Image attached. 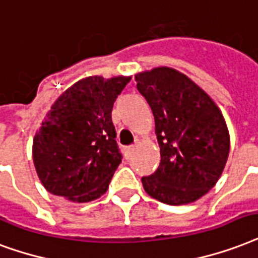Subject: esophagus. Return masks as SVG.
<instances>
[{
	"label": "esophagus",
	"mask_w": 258,
	"mask_h": 258,
	"mask_svg": "<svg viewBox=\"0 0 258 258\" xmlns=\"http://www.w3.org/2000/svg\"><path fill=\"white\" fill-rule=\"evenodd\" d=\"M134 150H135V146H127V147H125V149H124V155H125V158H127V160H128L130 157L133 155Z\"/></svg>",
	"instance_id": "34e87169"
}]
</instances>
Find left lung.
I'll list each match as a JSON object with an SVG mask.
<instances>
[{"label": "left lung", "instance_id": "obj_1", "mask_svg": "<svg viewBox=\"0 0 258 258\" xmlns=\"http://www.w3.org/2000/svg\"><path fill=\"white\" fill-rule=\"evenodd\" d=\"M155 120L161 162L143 188L165 204L196 202L219 180L230 151L229 130L212 98L170 68L135 76Z\"/></svg>", "mask_w": 258, "mask_h": 258}]
</instances>
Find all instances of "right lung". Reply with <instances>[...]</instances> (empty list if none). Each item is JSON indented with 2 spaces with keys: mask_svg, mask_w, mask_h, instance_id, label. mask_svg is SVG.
<instances>
[{
  "mask_svg": "<svg viewBox=\"0 0 258 258\" xmlns=\"http://www.w3.org/2000/svg\"><path fill=\"white\" fill-rule=\"evenodd\" d=\"M131 77H88L60 94L35 138L32 155L50 194L77 203L107 192L121 162L112 108Z\"/></svg>",
  "mask_w": 258,
  "mask_h": 258,
  "instance_id": "1",
  "label": "right lung"
}]
</instances>
